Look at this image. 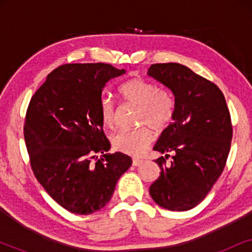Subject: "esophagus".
<instances>
[{
	"instance_id": "esophagus-1",
	"label": "esophagus",
	"mask_w": 252,
	"mask_h": 252,
	"mask_svg": "<svg viewBox=\"0 0 252 252\" xmlns=\"http://www.w3.org/2000/svg\"><path fill=\"white\" fill-rule=\"evenodd\" d=\"M142 163H143V160L140 159V158H133L132 159L133 166H139V165H141Z\"/></svg>"
}]
</instances>
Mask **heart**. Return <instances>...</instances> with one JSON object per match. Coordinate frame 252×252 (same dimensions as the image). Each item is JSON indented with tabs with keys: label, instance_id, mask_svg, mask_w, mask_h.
<instances>
[{
	"label": "heart",
	"instance_id": "b5f03b06",
	"mask_svg": "<svg viewBox=\"0 0 252 252\" xmlns=\"http://www.w3.org/2000/svg\"><path fill=\"white\" fill-rule=\"evenodd\" d=\"M122 97L127 103L137 106L135 129L119 130L112 136V147L117 151L130 156H140L154 140L150 125L156 130H164L170 126L175 113V99L172 93L164 87L142 78H133L119 88ZM99 118L105 126L115 123V103L109 96H102L98 103Z\"/></svg>",
	"mask_w": 252,
	"mask_h": 252
}]
</instances>
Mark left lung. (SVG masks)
Returning a JSON list of instances; mask_svg holds the SVG:
<instances>
[{
    "label": "left lung",
    "mask_w": 252,
    "mask_h": 252,
    "mask_svg": "<svg viewBox=\"0 0 252 252\" xmlns=\"http://www.w3.org/2000/svg\"><path fill=\"white\" fill-rule=\"evenodd\" d=\"M148 75L171 89L175 99L173 122L154 147L166 155L155 160L161 172L150 196L161 208L187 211L205 198L225 168L233 136L229 110L218 86L185 65L153 64Z\"/></svg>",
    "instance_id": "left-lung-1"
}]
</instances>
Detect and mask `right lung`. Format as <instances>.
Segmentation results:
<instances>
[{"instance_id":"add662e5","label":"right lung","mask_w":252,"mask_h":252,"mask_svg":"<svg viewBox=\"0 0 252 252\" xmlns=\"http://www.w3.org/2000/svg\"><path fill=\"white\" fill-rule=\"evenodd\" d=\"M124 73L104 63L62 65L27 108L24 137L33 173L54 201L75 215L108 204L132 165L125 154H105L110 142L98 111L105 84Z\"/></svg>"}]
</instances>
